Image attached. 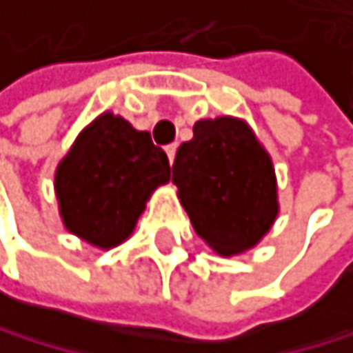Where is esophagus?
Segmentation results:
<instances>
[{
	"label": "esophagus",
	"instance_id": "34e87169",
	"mask_svg": "<svg viewBox=\"0 0 353 353\" xmlns=\"http://www.w3.org/2000/svg\"><path fill=\"white\" fill-rule=\"evenodd\" d=\"M165 154H168L170 163H174V157H176V143H170V146L165 148Z\"/></svg>",
	"mask_w": 353,
	"mask_h": 353
}]
</instances>
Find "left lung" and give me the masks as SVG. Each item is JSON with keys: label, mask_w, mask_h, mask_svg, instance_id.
<instances>
[{"label": "left lung", "mask_w": 353, "mask_h": 353, "mask_svg": "<svg viewBox=\"0 0 353 353\" xmlns=\"http://www.w3.org/2000/svg\"><path fill=\"white\" fill-rule=\"evenodd\" d=\"M176 196L203 242L223 257L253 249L279 214L277 176L268 150L247 119H199L176 150Z\"/></svg>", "instance_id": "8db88e82"}]
</instances>
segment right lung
<instances>
[{
    "label": "right lung",
    "mask_w": 353,
    "mask_h": 353,
    "mask_svg": "<svg viewBox=\"0 0 353 353\" xmlns=\"http://www.w3.org/2000/svg\"><path fill=\"white\" fill-rule=\"evenodd\" d=\"M168 181V154L150 133L104 111L80 130L56 165L63 227L96 249H115L133 236L152 192Z\"/></svg>",
    "instance_id": "1"
}]
</instances>
